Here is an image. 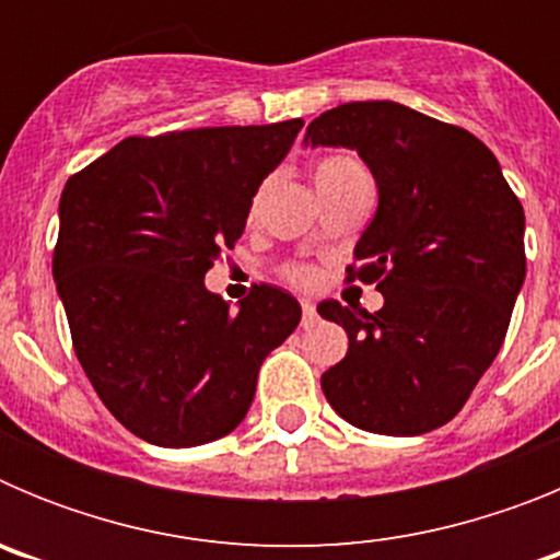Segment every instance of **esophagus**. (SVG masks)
<instances>
[{"mask_svg": "<svg viewBox=\"0 0 560 560\" xmlns=\"http://www.w3.org/2000/svg\"><path fill=\"white\" fill-rule=\"evenodd\" d=\"M316 319H319V314H316V305L311 303V300H305L303 303V328H311Z\"/></svg>", "mask_w": 560, "mask_h": 560, "instance_id": "esophagus-1", "label": "esophagus"}]
</instances>
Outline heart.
Segmentation results:
<instances>
[{"instance_id":"b5f03b06","label":"heart","mask_w":560,"mask_h":560,"mask_svg":"<svg viewBox=\"0 0 560 560\" xmlns=\"http://www.w3.org/2000/svg\"><path fill=\"white\" fill-rule=\"evenodd\" d=\"M364 167L359 165V162L353 160V156H328V160H323L319 165L314 167V182H316V190H323V187L334 185V182L345 179V176H350V173H361ZM291 280L300 285L311 283V271L308 269H294L291 271Z\"/></svg>"}]
</instances>
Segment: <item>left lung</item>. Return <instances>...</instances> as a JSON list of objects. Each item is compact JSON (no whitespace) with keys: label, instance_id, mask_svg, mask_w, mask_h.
Segmentation results:
<instances>
[{"label":"left lung","instance_id":"left-lung-1","mask_svg":"<svg viewBox=\"0 0 560 560\" xmlns=\"http://www.w3.org/2000/svg\"><path fill=\"white\" fill-rule=\"evenodd\" d=\"M305 148H350L378 187V210L350 275L384 308L319 303L348 334L323 393L355 429L415 438L463 409L502 348L524 285V210L493 156L465 128L393 101L319 114Z\"/></svg>","mask_w":560,"mask_h":560}]
</instances>
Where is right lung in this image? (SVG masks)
<instances>
[{
	"mask_svg": "<svg viewBox=\"0 0 560 560\" xmlns=\"http://www.w3.org/2000/svg\"><path fill=\"white\" fill-rule=\"evenodd\" d=\"M303 120L128 137L63 185L52 277L83 373L131 434L165 448L246 418L266 355L303 308L255 285L237 311L205 275L244 235Z\"/></svg>",
	"mask_w": 560,
	"mask_h": 560,
	"instance_id": "add662e5",
	"label": "right lung"
}]
</instances>
